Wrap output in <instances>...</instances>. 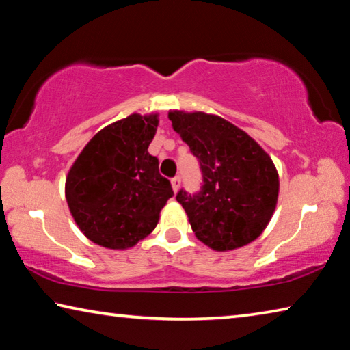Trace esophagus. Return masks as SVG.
Instances as JSON below:
<instances>
[{"label": "esophagus", "instance_id": "esophagus-1", "mask_svg": "<svg viewBox=\"0 0 350 350\" xmlns=\"http://www.w3.org/2000/svg\"><path fill=\"white\" fill-rule=\"evenodd\" d=\"M171 187H173L174 193L179 191V188H180V177L179 176H176V177H173V179H171Z\"/></svg>", "mask_w": 350, "mask_h": 350}]
</instances>
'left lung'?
<instances>
[{"instance_id": "left-lung-1", "label": "left lung", "mask_w": 350, "mask_h": 350, "mask_svg": "<svg viewBox=\"0 0 350 350\" xmlns=\"http://www.w3.org/2000/svg\"><path fill=\"white\" fill-rule=\"evenodd\" d=\"M173 129L199 159L204 185L198 194L177 193L196 238L216 252L250 244L273 216L280 176L256 140L225 118L170 111Z\"/></svg>"}]
</instances>
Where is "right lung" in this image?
Listing matches in <instances>:
<instances>
[{"label": "right lung", "instance_id": "obj_1", "mask_svg": "<svg viewBox=\"0 0 350 350\" xmlns=\"http://www.w3.org/2000/svg\"><path fill=\"white\" fill-rule=\"evenodd\" d=\"M159 114H131L94 135L66 176L64 194L75 224L94 244L126 250L146 238L173 196L148 152Z\"/></svg>", "mask_w": 350, "mask_h": 350}]
</instances>
